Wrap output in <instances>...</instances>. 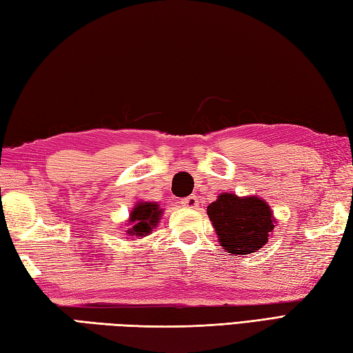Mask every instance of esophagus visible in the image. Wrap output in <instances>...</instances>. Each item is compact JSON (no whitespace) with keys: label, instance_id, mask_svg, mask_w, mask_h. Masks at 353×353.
Segmentation results:
<instances>
[{"label":"esophagus","instance_id":"1","mask_svg":"<svg viewBox=\"0 0 353 353\" xmlns=\"http://www.w3.org/2000/svg\"><path fill=\"white\" fill-rule=\"evenodd\" d=\"M181 204L184 205V208H188V209H196L198 208V198L195 195H190L188 198H184L183 201H181Z\"/></svg>","mask_w":353,"mask_h":353}]
</instances>
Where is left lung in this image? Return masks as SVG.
I'll return each mask as SVG.
<instances>
[{
	"label": "left lung",
	"instance_id": "left-lung-1",
	"mask_svg": "<svg viewBox=\"0 0 353 353\" xmlns=\"http://www.w3.org/2000/svg\"><path fill=\"white\" fill-rule=\"evenodd\" d=\"M208 215L219 245L230 255H249L269 243L275 228L270 205L259 196L219 194L208 205Z\"/></svg>",
	"mask_w": 353,
	"mask_h": 353
}]
</instances>
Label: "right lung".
<instances>
[{"label":"right lung","instance_id":"obj_1","mask_svg":"<svg viewBox=\"0 0 353 353\" xmlns=\"http://www.w3.org/2000/svg\"><path fill=\"white\" fill-rule=\"evenodd\" d=\"M163 216V209L159 208L158 203L152 201H138L134 209L130 210L129 218H128V235L130 239L134 236L144 238L152 234L157 225L159 224V219Z\"/></svg>","mask_w":353,"mask_h":353}]
</instances>
